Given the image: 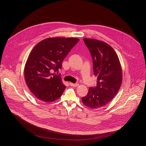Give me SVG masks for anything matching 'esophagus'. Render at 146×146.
<instances>
[{"label":"esophagus","instance_id":"34e87169","mask_svg":"<svg viewBox=\"0 0 146 146\" xmlns=\"http://www.w3.org/2000/svg\"><path fill=\"white\" fill-rule=\"evenodd\" d=\"M69 84H70V86H72V87H77V86H78V83H76V84H73V83H72V82H70L69 83Z\"/></svg>","mask_w":146,"mask_h":146}]
</instances>
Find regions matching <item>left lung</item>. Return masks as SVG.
Returning a JSON list of instances; mask_svg holds the SVG:
<instances>
[{"label": "left lung", "mask_w": 146, "mask_h": 146, "mask_svg": "<svg viewBox=\"0 0 146 146\" xmlns=\"http://www.w3.org/2000/svg\"><path fill=\"white\" fill-rule=\"evenodd\" d=\"M83 40L92 56L97 86L89 88L82 102L88 108L96 109L106 105L117 95L122 83V68L117 54L110 45L98 40Z\"/></svg>", "instance_id": "1"}]
</instances>
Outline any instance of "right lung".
<instances>
[{"instance_id": "obj_1", "label": "right lung", "mask_w": 146, "mask_h": 146, "mask_svg": "<svg viewBox=\"0 0 146 146\" xmlns=\"http://www.w3.org/2000/svg\"><path fill=\"white\" fill-rule=\"evenodd\" d=\"M79 39L73 37H50L41 40L32 49L24 68L27 84L39 100L52 102L63 94L66 86L59 72L62 61Z\"/></svg>"}]
</instances>
